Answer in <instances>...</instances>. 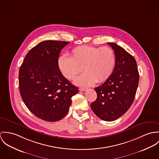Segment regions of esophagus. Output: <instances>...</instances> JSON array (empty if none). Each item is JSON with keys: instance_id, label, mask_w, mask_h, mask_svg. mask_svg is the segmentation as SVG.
Here are the masks:
<instances>
[{"instance_id": "1", "label": "esophagus", "mask_w": 159, "mask_h": 159, "mask_svg": "<svg viewBox=\"0 0 159 159\" xmlns=\"http://www.w3.org/2000/svg\"><path fill=\"white\" fill-rule=\"evenodd\" d=\"M79 90H80V91H85V90H86V88L81 87V88H79Z\"/></svg>"}]
</instances>
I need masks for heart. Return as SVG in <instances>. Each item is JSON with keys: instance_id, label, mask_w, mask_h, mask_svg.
Returning a JSON list of instances; mask_svg holds the SVG:
<instances>
[{"instance_id": "obj_1", "label": "heart", "mask_w": 159, "mask_h": 159, "mask_svg": "<svg viewBox=\"0 0 159 159\" xmlns=\"http://www.w3.org/2000/svg\"><path fill=\"white\" fill-rule=\"evenodd\" d=\"M116 63V56L110 47L96 48L80 46L74 48L71 57L62 55L58 59V65L64 77L74 79L83 70L85 72L77 77L74 84L82 87L101 83L111 75Z\"/></svg>"}]
</instances>
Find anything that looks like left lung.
Wrapping results in <instances>:
<instances>
[{
  "label": "left lung",
  "instance_id": "1",
  "mask_svg": "<svg viewBox=\"0 0 159 159\" xmlns=\"http://www.w3.org/2000/svg\"><path fill=\"white\" fill-rule=\"evenodd\" d=\"M107 44L115 53V66L106 82L94 88L97 99L91 104V108L101 120L112 121L121 117L132 104L139 85V73L132 55L116 43Z\"/></svg>",
  "mask_w": 159,
  "mask_h": 159
}]
</instances>
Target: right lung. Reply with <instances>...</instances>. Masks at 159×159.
Here are the masks:
<instances>
[{
	"instance_id": "add662e5",
	"label": "right lung",
	"mask_w": 159,
	"mask_h": 159,
	"mask_svg": "<svg viewBox=\"0 0 159 159\" xmlns=\"http://www.w3.org/2000/svg\"><path fill=\"white\" fill-rule=\"evenodd\" d=\"M70 42L48 40L39 43L25 56L19 69V87L24 104L38 118L57 121L68 113L71 98L78 88L62 75L58 59Z\"/></svg>"
}]
</instances>
